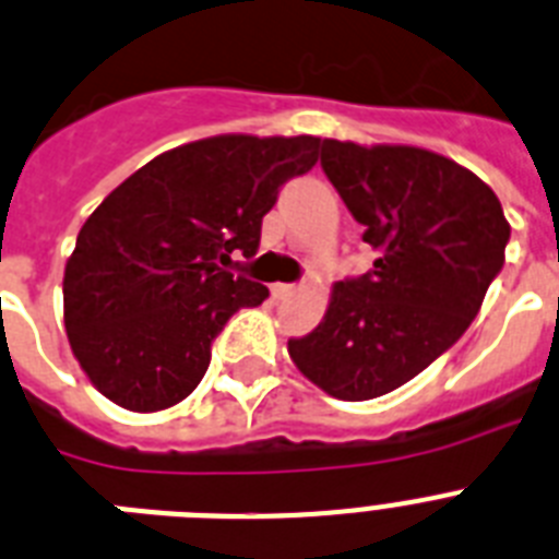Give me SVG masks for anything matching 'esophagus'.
Instances as JSON below:
<instances>
[{"label": "esophagus", "mask_w": 559, "mask_h": 559, "mask_svg": "<svg viewBox=\"0 0 559 559\" xmlns=\"http://www.w3.org/2000/svg\"><path fill=\"white\" fill-rule=\"evenodd\" d=\"M271 294H274L276 299H285V297H290V294H297V285H294V283H276V285H271Z\"/></svg>", "instance_id": "34e87169"}]
</instances>
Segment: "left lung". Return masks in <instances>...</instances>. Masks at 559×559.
Wrapping results in <instances>:
<instances>
[{
  "label": "left lung",
  "mask_w": 559,
  "mask_h": 559,
  "mask_svg": "<svg viewBox=\"0 0 559 559\" xmlns=\"http://www.w3.org/2000/svg\"><path fill=\"white\" fill-rule=\"evenodd\" d=\"M322 169L376 260L336 283L325 319L288 353L333 399L367 402L464 336L503 269L509 223L484 180L436 152L322 141Z\"/></svg>",
  "instance_id": "obj_1"
}]
</instances>
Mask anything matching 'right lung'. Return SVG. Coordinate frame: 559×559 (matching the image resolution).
<instances>
[{"label": "right lung", "instance_id": "add662e5", "mask_svg": "<svg viewBox=\"0 0 559 559\" xmlns=\"http://www.w3.org/2000/svg\"><path fill=\"white\" fill-rule=\"evenodd\" d=\"M319 138L217 135L164 152L90 214L64 269V325L98 393L135 413L183 402L214 338L269 288L223 265L257 254L262 217L311 171Z\"/></svg>", "mask_w": 559, "mask_h": 559}]
</instances>
